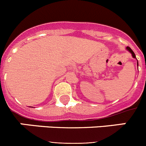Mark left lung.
Returning <instances> with one entry per match:
<instances>
[{
	"mask_svg": "<svg viewBox=\"0 0 146 146\" xmlns=\"http://www.w3.org/2000/svg\"><path fill=\"white\" fill-rule=\"evenodd\" d=\"M126 49H127V50H128L129 51V52H131V55H132V57H133L134 58H136V56H135V52H134L133 51H132V50H131V49L129 47H126ZM137 65H138V63H137Z\"/></svg>",
	"mask_w": 146,
	"mask_h": 146,
	"instance_id": "obj_1",
	"label": "left lung"
}]
</instances>
